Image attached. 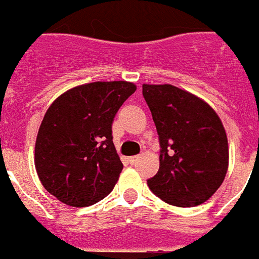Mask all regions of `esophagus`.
Wrapping results in <instances>:
<instances>
[{
	"label": "esophagus",
	"instance_id": "1",
	"mask_svg": "<svg viewBox=\"0 0 259 259\" xmlns=\"http://www.w3.org/2000/svg\"><path fill=\"white\" fill-rule=\"evenodd\" d=\"M139 158H140L139 155H134V157H130V158H128V162H130L131 164H135L137 162V159H139Z\"/></svg>",
	"mask_w": 259,
	"mask_h": 259
}]
</instances>
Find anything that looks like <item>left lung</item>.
<instances>
[{"instance_id":"8db88e82","label":"left lung","mask_w":259,"mask_h":259,"mask_svg":"<svg viewBox=\"0 0 259 259\" xmlns=\"http://www.w3.org/2000/svg\"><path fill=\"white\" fill-rule=\"evenodd\" d=\"M143 95L162 148L149 188L174 206L206 202L223 183L230 162L221 118L202 98L171 84H143Z\"/></svg>"}]
</instances>
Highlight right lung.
Returning a JSON list of instances; mask_svg holds the SVG:
<instances>
[{
    "label": "right lung",
    "mask_w": 259,
    "mask_h": 259,
    "mask_svg": "<svg viewBox=\"0 0 259 259\" xmlns=\"http://www.w3.org/2000/svg\"><path fill=\"white\" fill-rule=\"evenodd\" d=\"M136 88L125 80L87 83L50 105L36 137L35 167L42 187L57 200L85 207L113 191L123 164L111 124Z\"/></svg>",
    "instance_id": "obj_1"
}]
</instances>
